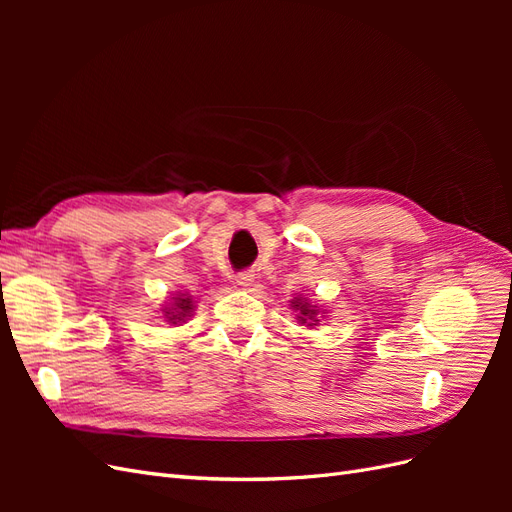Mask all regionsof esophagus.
Instances as JSON below:
<instances>
[{"mask_svg":"<svg viewBox=\"0 0 512 512\" xmlns=\"http://www.w3.org/2000/svg\"><path fill=\"white\" fill-rule=\"evenodd\" d=\"M239 286H243V288H247V286H252V282H254V275L250 273V271H243V273H239L237 275V280H235Z\"/></svg>","mask_w":512,"mask_h":512,"instance_id":"1","label":"esophagus"}]
</instances>
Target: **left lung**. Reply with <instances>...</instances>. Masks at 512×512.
Segmentation results:
<instances>
[{"instance_id":"obj_1","label":"left lung","mask_w":512,"mask_h":512,"mask_svg":"<svg viewBox=\"0 0 512 512\" xmlns=\"http://www.w3.org/2000/svg\"><path fill=\"white\" fill-rule=\"evenodd\" d=\"M292 303V307L294 309H297V312H299V320H301V324L303 322H307V327H314V324H318V309L316 307H312V305H309L307 301H303V299H294V301H290Z\"/></svg>"}]
</instances>
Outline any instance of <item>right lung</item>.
Returning <instances> with one entry per match:
<instances>
[{
	"instance_id": "add662e5",
	"label": "right lung",
	"mask_w": 512,
	"mask_h": 512,
	"mask_svg": "<svg viewBox=\"0 0 512 512\" xmlns=\"http://www.w3.org/2000/svg\"><path fill=\"white\" fill-rule=\"evenodd\" d=\"M175 303H170L168 307H164V316L168 318L170 324H179V322H185V318L192 316V299L188 297V294H177V297H173Z\"/></svg>"
}]
</instances>
